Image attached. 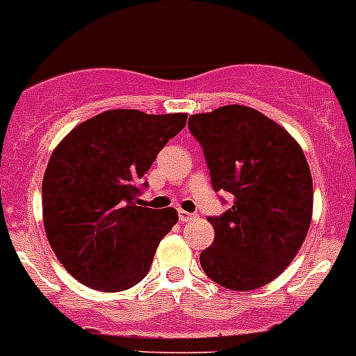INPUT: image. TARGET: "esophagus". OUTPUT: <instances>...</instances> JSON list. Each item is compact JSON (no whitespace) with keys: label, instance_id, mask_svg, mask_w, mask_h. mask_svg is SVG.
I'll use <instances>...</instances> for the list:
<instances>
[{"label":"esophagus","instance_id":"esophagus-1","mask_svg":"<svg viewBox=\"0 0 356 356\" xmlns=\"http://www.w3.org/2000/svg\"><path fill=\"white\" fill-rule=\"evenodd\" d=\"M178 218H180V222H188L194 218V213H188L185 210H178Z\"/></svg>","mask_w":356,"mask_h":356}]
</instances>
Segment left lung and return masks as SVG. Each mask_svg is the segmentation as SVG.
<instances>
[{"mask_svg": "<svg viewBox=\"0 0 356 356\" xmlns=\"http://www.w3.org/2000/svg\"><path fill=\"white\" fill-rule=\"evenodd\" d=\"M215 191L234 195L208 217L213 245L200 263L213 282L249 291L272 282L295 259L312 218V176L298 143L279 123L247 106L192 114Z\"/></svg>", "mask_w": 356, "mask_h": 356, "instance_id": "obj_1", "label": "left lung"}]
</instances>
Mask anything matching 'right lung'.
Masks as SVG:
<instances>
[{
  "label": "right lung",
  "instance_id": "obj_1",
  "mask_svg": "<svg viewBox=\"0 0 356 356\" xmlns=\"http://www.w3.org/2000/svg\"><path fill=\"white\" fill-rule=\"evenodd\" d=\"M185 123L184 113L111 109L72 129L52 152L42 181L45 234L84 286L116 293L148 273L178 213L141 207L139 187Z\"/></svg>",
  "mask_w": 356,
  "mask_h": 356
}]
</instances>
